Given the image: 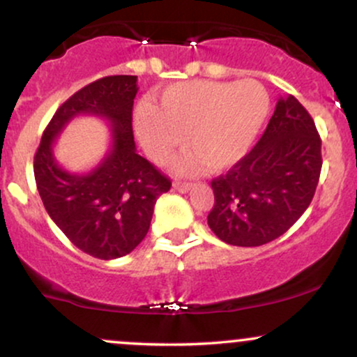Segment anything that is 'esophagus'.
Instances as JSON below:
<instances>
[{
  "label": "esophagus",
  "mask_w": 357,
  "mask_h": 357,
  "mask_svg": "<svg viewBox=\"0 0 357 357\" xmlns=\"http://www.w3.org/2000/svg\"><path fill=\"white\" fill-rule=\"evenodd\" d=\"M173 188H174L176 191H179V192H186L191 188V184L186 183V181H174L173 183Z\"/></svg>",
  "instance_id": "1"
}]
</instances>
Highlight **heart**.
Listing matches in <instances>:
<instances>
[{
  "label": "heart",
  "instance_id": "obj_1",
  "mask_svg": "<svg viewBox=\"0 0 357 357\" xmlns=\"http://www.w3.org/2000/svg\"><path fill=\"white\" fill-rule=\"evenodd\" d=\"M268 110V92L257 80L179 82L158 93L154 107L137 109L134 129L154 162H165L186 134L192 153L179 159L178 171L196 173L203 162L223 171L248 153Z\"/></svg>",
  "mask_w": 357,
  "mask_h": 357
}]
</instances>
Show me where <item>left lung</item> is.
<instances>
[{"mask_svg": "<svg viewBox=\"0 0 357 357\" xmlns=\"http://www.w3.org/2000/svg\"><path fill=\"white\" fill-rule=\"evenodd\" d=\"M321 167V137L310 114L294 96L278 99L255 147L211 181V231L236 247L278 238L309 208Z\"/></svg>", "mask_w": 357, "mask_h": 357, "instance_id": "left-lung-1", "label": "left lung"}]
</instances>
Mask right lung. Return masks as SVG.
<instances>
[{"label":"right lung","instance_id":"right-lung-1","mask_svg":"<svg viewBox=\"0 0 357 357\" xmlns=\"http://www.w3.org/2000/svg\"><path fill=\"white\" fill-rule=\"evenodd\" d=\"M136 75H110L85 85L60 105L35 154V181L45 210L77 248L100 260L124 257L144 240L155 202L171 188V179L136 153ZM80 113L108 119L113 147L96 170L72 175L56 162L52 141Z\"/></svg>","mask_w":357,"mask_h":357}]
</instances>
